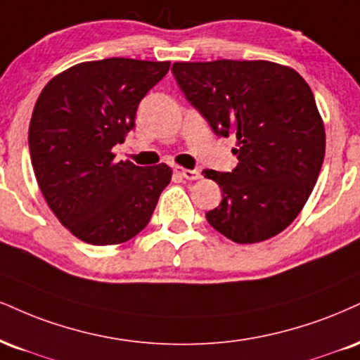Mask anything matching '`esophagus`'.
I'll return each mask as SVG.
<instances>
[{
	"label": "esophagus",
	"instance_id": "34e87169",
	"mask_svg": "<svg viewBox=\"0 0 360 360\" xmlns=\"http://www.w3.org/2000/svg\"><path fill=\"white\" fill-rule=\"evenodd\" d=\"M174 172L177 176L184 177V179H188V181H194V179H199V177H201V174H199V171H196V169H184V167L176 166Z\"/></svg>",
	"mask_w": 360,
	"mask_h": 360
}]
</instances>
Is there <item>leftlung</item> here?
Here are the masks:
<instances>
[{"label": "left lung", "instance_id": "obj_1", "mask_svg": "<svg viewBox=\"0 0 360 360\" xmlns=\"http://www.w3.org/2000/svg\"><path fill=\"white\" fill-rule=\"evenodd\" d=\"M172 75L216 136L238 141L231 172L202 171L223 193L207 223L241 245L278 235L304 207L326 155L309 84L293 68L265 60L179 62Z\"/></svg>", "mask_w": 360, "mask_h": 360}]
</instances>
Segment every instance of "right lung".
<instances>
[{
    "mask_svg": "<svg viewBox=\"0 0 360 360\" xmlns=\"http://www.w3.org/2000/svg\"><path fill=\"white\" fill-rule=\"evenodd\" d=\"M169 65L132 58L79 63L51 79L34 103L28 146L38 186L60 223L85 243L131 240L171 183L166 164L114 162L112 153Z\"/></svg>",
    "mask_w": 360,
    "mask_h": 360,
    "instance_id": "1",
    "label": "right lung"
}]
</instances>
